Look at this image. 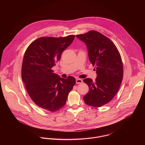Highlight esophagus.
I'll return each instance as SVG.
<instances>
[{
	"label": "esophagus",
	"instance_id": "1",
	"mask_svg": "<svg viewBox=\"0 0 145 145\" xmlns=\"http://www.w3.org/2000/svg\"><path fill=\"white\" fill-rule=\"evenodd\" d=\"M83 83V80L81 79H76V84H80Z\"/></svg>",
	"mask_w": 145,
	"mask_h": 145
}]
</instances>
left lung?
<instances>
[{
	"instance_id": "1",
	"label": "left lung",
	"mask_w": 145,
	"mask_h": 145,
	"mask_svg": "<svg viewBox=\"0 0 145 145\" xmlns=\"http://www.w3.org/2000/svg\"><path fill=\"white\" fill-rule=\"evenodd\" d=\"M76 36L86 44L90 62L96 66L95 82L83 80L89 88L84 101L91 106L100 107L111 101L119 90L123 76L121 56L114 43L95 30Z\"/></svg>"
}]
</instances>
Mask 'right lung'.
<instances>
[{
    "mask_svg": "<svg viewBox=\"0 0 145 145\" xmlns=\"http://www.w3.org/2000/svg\"><path fill=\"white\" fill-rule=\"evenodd\" d=\"M74 37L73 35L64 37H42L33 42L25 52L22 80L33 102L44 110L55 112L61 109L76 84L74 77L62 78L52 69Z\"/></svg>",
    "mask_w": 145,
    "mask_h": 145,
    "instance_id": "right-lung-1",
    "label": "right lung"
}]
</instances>
